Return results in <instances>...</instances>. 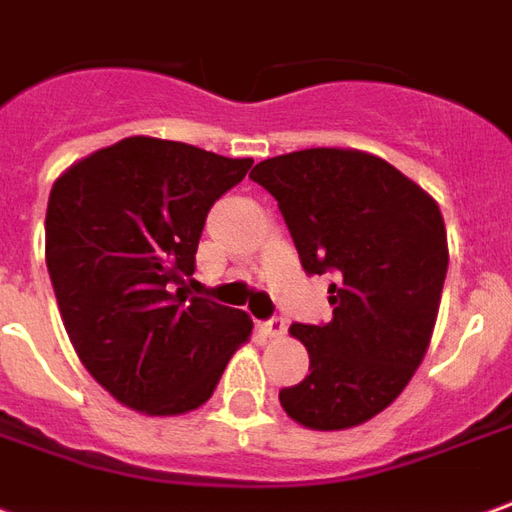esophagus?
<instances>
[{"instance_id": "obj_1", "label": "esophagus", "mask_w": 512, "mask_h": 512, "mask_svg": "<svg viewBox=\"0 0 512 512\" xmlns=\"http://www.w3.org/2000/svg\"><path fill=\"white\" fill-rule=\"evenodd\" d=\"M262 331L270 336V339H281L286 333V320H281V317H273V320L262 322Z\"/></svg>"}]
</instances>
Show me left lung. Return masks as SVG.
I'll return each instance as SVG.
<instances>
[{"instance_id": "1", "label": "left lung", "mask_w": 512, "mask_h": 512, "mask_svg": "<svg viewBox=\"0 0 512 512\" xmlns=\"http://www.w3.org/2000/svg\"><path fill=\"white\" fill-rule=\"evenodd\" d=\"M250 179L278 201L306 273H333V320L292 325L308 375L281 389L289 419L347 430L386 411L433 339L449 248L436 198L358 148H306L259 162Z\"/></svg>"}]
</instances>
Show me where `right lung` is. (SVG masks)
<instances>
[{
    "instance_id": "1",
    "label": "right lung",
    "mask_w": 512,
    "mask_h": 512,
    "mask_svg": "<svg viewBox=\"0 0 512 512\" xmlns=\"http://www.w3.org/2000/svg\"><path fill=\"white\" fill-rule=\"evenodd\" d=\"M250 165L134 134L54 181L46 267L65 333L93 380L132 411L201 408L250 339L245 311L187 289L209 209Z\"/></svg>"
}]
</instances>
